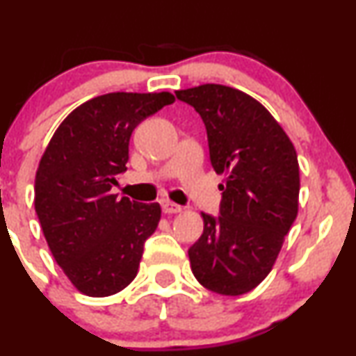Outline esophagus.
Returning <instances> with one entry per match:
<instances>
[{"instance_id": "esophagus-1", "label": "esophagus", "mask_w": 356, "mask_h": 356, "mask_svg": "<svg viewBox=\"0 0 356 356\" xmlns=\"http://www.w3.org/2000/svg\"><path fill=\"white\" fill-rule=\"evenodd\" d=\"M161 206H162V211H164L165 214H177V212L182 211V207L179 206V204L169 201V199H162Z\"/></svg>"}]
</instances>
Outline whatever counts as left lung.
Listing matches in <instances>:
<instances>
[{"mask_svg":"<svg viewBox=\"0 0 356 356\" xmlns=\"http://www.w3.org/2000/svg\"><path fill=\"white\" fill-rule=\"evenodd\" d=\"M175 95L201 115L211 164L226 177L219 218L202 212L191 269L211 291L244 295L269 275L298 216L295 145L276 118L241 90L206 83Z\"/></svg>","mask_w":356,"mask_h":356,"instance_id":"8db88e82","label":"left lung"}]
</instances>
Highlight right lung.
<instances>
[{
	"mask_svg": "<svg viewBox=\"0 0 356 356\" xmlns=\"http://www.w3.org/2000/svg\"><path fill=\"white\" fill-rule=\"evenodd\" d=\"M174 95L115 92L85 102L61 122L35 177V211L53 257L80 293L115 295L137 276L161 206L118 197L129 142Z\"/></svg>",
	"mask_w": 356,
	"mask_h": 356,
	"instance_id": "1",
	"label": "right lung"
}]
</instances>
